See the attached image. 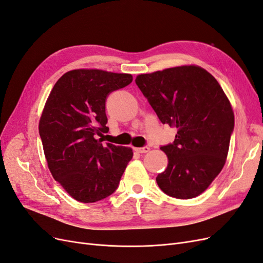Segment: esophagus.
<instances>
[{
  "label": "esophagus",
  "instance_id": "1",
  "mask_svg": "<svg viewBox=\"0 0 263 263\" xmlns=\"http://www.w3.org/2000/svg\"><path fill=\"white\" fill-rule=\"evenodd\" d=\"M150 150V148L149 147H141V148H135V151H137V153H139V154H146V153H148V151Z\"/></svg>",
  "mask_w": 263,
  "mask_h": 263
}]
</instances>
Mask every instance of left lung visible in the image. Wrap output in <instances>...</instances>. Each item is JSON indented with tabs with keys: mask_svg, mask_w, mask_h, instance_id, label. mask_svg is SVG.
Returning <instances> with one entry per match:
<instances>
[{
	"mask_svg": "<svg viewBox=\"0 0 263 263\" xmlns=\"http://www.w3.org/2000/svg\"><path fill=\"white\" fill-rule=\"evenodd\" d=\"M136 84L162 124L177 128L161 147L168 166L156 181L165 194H202L224 168L235 125L232 104L210 72L195 65L138 74Z\"/></svg>",
	"mask_w": 263,
	"mask_h": 263,
	"instance_id": "obj_1",
	"label": "left lung"
}]
</instances>
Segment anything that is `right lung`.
I'll use <instances>...</instances> for the list:
<instances>
[{
  "label": "right lung",
  "mask_w": 263,
  "mask_h": 263,
  "mask_svg": "<svg viewBox=\"0 0 263 263\" xmlns=\"http://www.w3.org/2000/svg\"><path fill=\"white\" fill-rule=\"evenodd\" d=\"M129 73L76 69L55 82L39 119L44 154L55 181L74 200L94 203L117 189L133 158L130 147L103 145L108 94L128 85Z\"/></svg>",
  "instance_id": "1"
}]
</instances>
